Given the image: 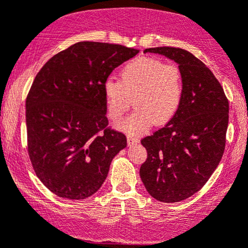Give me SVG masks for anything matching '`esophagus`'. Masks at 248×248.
<instances>
[{
    "instance_id": "esophagus-1",
    "label": "esophagus",
    "mask_w": 248,
    "mask_h": 248,
    "mask_svg": "<svg viewBox=\"0 0 248 248\" xmlns=\"http://www.w3.org/2000/svg\"><path fill=\"white\" fill-rule=\"evenodd\" d=\"M127 141H128V145H129V146L137 145V143L140 142V140H139V138L134 137V135H128V137H127Z\"/></svg>"
}]
</instances>
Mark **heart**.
Here are the masks:
<instances>
[{
    "label": "heart",
    "instance_id": "heart-1",
    "mask_svg": "<svg viewBox=\"0 0 248 248\" xmlns=\"http://www.w3.org/2000/svg\"><path fill=\"white\" fill-rule=\"evenodd\" d=\"M185 93L181 68L160 59L140 56L130 60L120 72V81L107 78L103 95L108 115L118 121L132 106L137 109L118 127L128 134H140L154 124H166L180 108Z\"/></svg>",
    "mask_w": 248,
    "mask_h": 248
}]
</instances>
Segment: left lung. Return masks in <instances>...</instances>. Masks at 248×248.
<instances>
[{
    "mask_svg": "<svg viewBox=\"0 0 248 248\" xmlns=\"http://www.w3.org/2000/svg\"><path fill=\"white\" fill-rule=\"evenodd\" d=\"M174 60L184 73L185 93L175 116L141 140L147 159L140 178L161 202H179L200 190L221 160L228 126V100L206 64L181 48L145 49Z\"/></svg>",
    "mask_w": 248,
    "mask_h": 248,
    "instance_id": "8db88e82",
    "label": "left lung"
}]
</instances>
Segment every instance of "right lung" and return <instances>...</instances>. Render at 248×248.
<instances>
[{
	"instance_id": "obj_1",
	"label": "right lung",
	"mask_w": 248,
	"mask_h": 248,
	"mask_svg": "<svg viewBox=\"0 0 248 248\" xmlns=\"http://www.w3.org/2000/svg\"><path fill=\"white\" fill-rule=\"evenodd\" d=\"M138 53L83 41L49 59L35 76L26 100L29 159L37 178L60 198L93 195L127 146L126 135L108 127L103 82Z\"/></svg>"
}]
</instances>
